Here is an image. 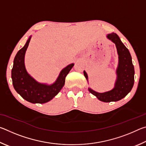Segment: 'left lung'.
<instances>
[{
  "label": "left lung",
  "mask_w": 146,
  "mask_h": 146,
  "mask_svg": "<svg viewBox=\"0 0 146 146\" xmlns=\"http://www.w3.org/2000/svg\"><path fill=\"white\" fill-rule=\"evenodd\" d=\"M106 37L115 44L118 55L115 86L111 90L104 93L97 92L90 88L88 90L102 102H117L124 98L132 90L135 80V70L129 51L122 42L119 36L115 33H111L108 34ZM84 75L88 82V76L85 71H84Z\"/></svg>",
  "instance_id": "obj_1"
}]
</instances>
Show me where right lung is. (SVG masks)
<instances>
[{
	"instance_id": "add662e5",
	"label": "right lung",
	"mask_w": 146,
	"mask_h": 146,
	"mask_svg": "<svg viewBox=\"0 0 146 146\" xmlns=\"http://www.w3.org/2000/svg\"><path fill=\"white\" fill-rule=\"evenodd\" d=\"M31 36L25 45L17 52L11 70V78L14 89L24 99L33 104H44L50 101L60 92L65 84V78L74 64L62 70L56 81L52 84L40 83L27 72L24 63L26 51Z\"/></svg>"
}]
</instances>
